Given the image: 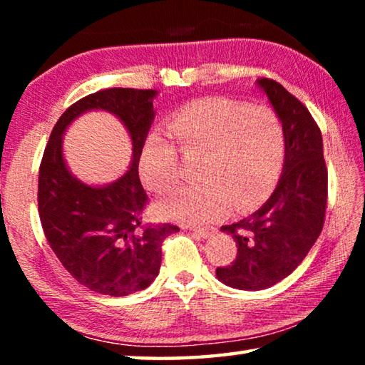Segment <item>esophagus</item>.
<instances>
[{
  "label": "esophagus",
  "mask_w": 365,
  "mask_h": 365,
  "mask_svg": "<svg viewBox=\"0 0 365 365\" xmlns=\"http://www.w3.org/2000/svg\"><path fill=\"white\" fill-rule=\"evenodd\" d=\"M191 230L200 235V237H202V238H207L209 235H211V233L214 232V228H207V227H191Z\"/></svg>",
  "instance_id": "esophagus-1"
}]
</instances>
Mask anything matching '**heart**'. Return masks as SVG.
<instances>
[{
  "mask_svg": "<svg viewBox=\"0 0 365 365\" xmlns=\"http://www.w3.org/2000/svg\"><path fill=\"white\" fill-rule=\"evenodd\" d=\"M168 140L153 133L138 158V174L153 193H168L180 180L178 154L196 160L197 185L182 187L158 202V212L187 224H209L228 214L250 212L275 190L285 164L282 119L269 106L232 98H202L177 109Z\"/></svg>",
  "mask_w": 365,
  "mask_h": 365,
  "instance_id": "obj_1",
  "label": "heart"
}]
</instances>
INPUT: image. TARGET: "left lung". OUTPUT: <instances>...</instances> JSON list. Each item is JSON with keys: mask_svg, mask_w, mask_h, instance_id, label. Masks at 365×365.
Returning a JSON list of instances; mask_svg holds the SVG:
<instances>
[{"mask_svg": "<svg viewBox=\"0 0 365 365\" xmlns=\"http://www.w3.org/2000/svg\"><path fill=\"white\" fill-rule=\"evenodd\" d=\"M257 83L285 128L283 174L272 196L255 214L220 230L237 242V257L215 275L238 289H264L288 277L304 261L324 228L329 172L322 133L298 98L272 78Z\"/></svg>", "mask_w": 365, "mask_h": 365, "instance_id": "1", "label": "left lung"}]
</instances>
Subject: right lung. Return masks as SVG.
Instances as JSON below:
<instances>
[{
	"label": "right lung",
	"mask_w": 365,
	"mask_h": 365,
	"mask_svg": "<svg viewBox=\"0 0 365 365\" xmlns=\"http://www.w3.org/2000/svg\"><path fill=\"white\" fill-rule=\"evenodd\" d=\"M158 90L108 88L67 108L49 135L38 170V214L49 246L80 285L109 296H127L156 279L163 243L178 232L172 224H143L148 195L138 158L154 119ZM91 108L115 113L133 137L128 174L106 187H88L70 175L60 150L65 127Z\"/></svg>",
	"instance_id": "obj_1"
}]
</instances>
